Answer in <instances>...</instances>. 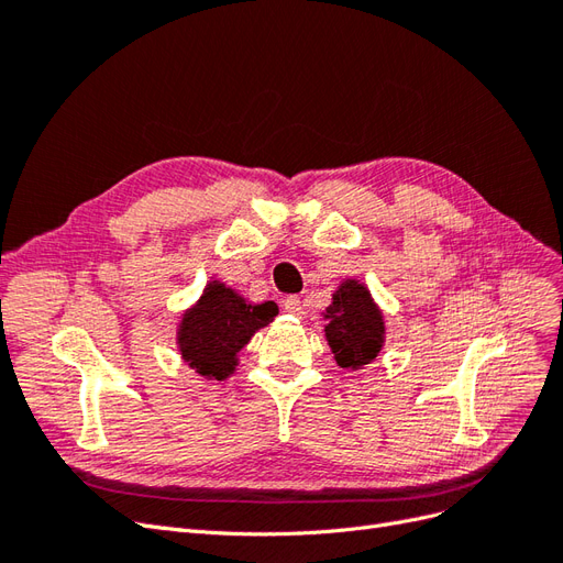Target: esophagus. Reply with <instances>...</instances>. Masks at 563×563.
<instances>
[{
    "instance_id": "1",
    "label": "esophagus",
    "mask_w": 563,
    "mask_h": 563,
    "mask_svg": "<svg viewBox=\"0 0 563 563\" xmlns=\"http://www.w3.org/2000/svg\"><path fill=\"white\" fill-rule=\"evenodd\" d=\"M284 312H288V314H296V317H302V300L298 298V296H288L286 300H284Z\"/></svg>"
}]
</instances>
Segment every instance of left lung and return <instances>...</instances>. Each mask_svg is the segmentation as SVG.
Here are the masks:
<instances>
[{
  "label": "left lung",
  "instance_id": "8db88e82",
  "mask_svg": "<svg viewBox=\"0 0 563 563\" xmlns=\"http://www.w3.org/2000/svg\"><path fill=\"white\" fill-rule=\"evenodd\" d=\"M327 340L340 368H362L376 360L385 343V321L368 288L356 279H345L323 312Z\"/></svg>",
  "mask_w": 563,
  "mask_h": 563
}]
</instances>
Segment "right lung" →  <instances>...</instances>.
Returning a JSON list of instances; mask_svg holds the SVG:
<instances>
[{
    "mask_svg": "<svg viewBox=\"0 0 563 563\" xmlns=\"http://www.w3.org/2000/svg\"><path fill=\"white\" fill-rule=\"evenodd\" d=\"M275 302L253 305L223 282H209L180 319L176 343L185 364L209 380L234 373L236 354L251 335L277 317Z\"/></svg>",
    "mask_w": 563,
    "mask_h": 563,
    "instance_id": "obj_1",
    "label": "right lung"
}]
</instances>
